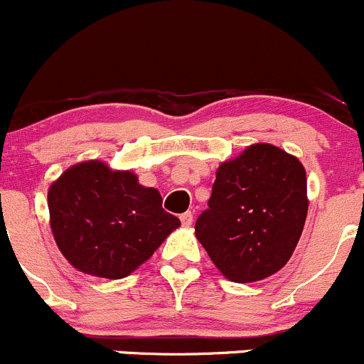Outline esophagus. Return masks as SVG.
Wrapping results in <instances>:
<instances>
[{"label": "esophagus", "mask_w": 364, "mask_h": 364, "mask_svg": "<svg viewBox=\"0 0 364 364\" xmlns=\"http://www.w3.org/2000/svg\"><path fill=\"white\" fill-rule=\"evenodd\" d=\"M181 223L186 228L191 226V224H193V213H191V212H183L182 215H181Z\"/></svg>", "instance_id": "esophagus-1"}]
</instances>
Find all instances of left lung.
Segmentation results:
<instances>
[{
    "label": "left lung",
    "mask_w": 364,
    "mask_h": 364,
    "mask_svg": "<svg viewBox=\"0 0 364 364\" xmlns=\"http://www.w3.org/2000/svg\"><path fill=\"white\" fill-rule=\"evenodd\" d=\"M306 173L298 157L254 144L224 161L196 238L233 282H257L286 266L305 226Z\"/></svg>",
    "instance_id": "1"
}]
</instances>
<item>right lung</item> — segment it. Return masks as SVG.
Masks as SVG:
<instances>
[{"label":"right lung","instance_id":"add662e5","mask_svg":"<svg viewBox=\"0 0 364 364\" xmlns=\"http://www.w3.org/2000/svg\"><path fill=\"white\" fill-rule=\"evenodd\" d=\"M47 198L61 254L78 272L101 279L133 273L181 226L163 208L159 191L96 159L68 168Z\"/></svg>","mask_w":364,"mask_h":364}]
</instances>
